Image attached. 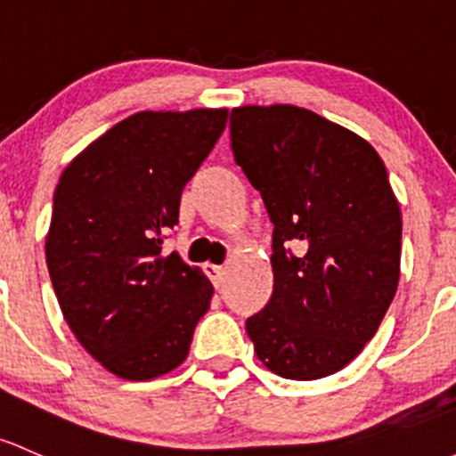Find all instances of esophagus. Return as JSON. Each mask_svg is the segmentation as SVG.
Segmentation results:
<instances>
[{
  "label": "esophagus",
  "instance_id": "esophagus-1",
  "mask_svg": "<svg viewBox=\"0 0 456 456\" xmlns=\"http://www.w3.org/2000/svg\"><path fill=\"white\" fill-rule=\"evenodd\" d=\"M205 273H208L209 280H212L216 286L223 284V280H224V268H223V266H218V265H205Z\"/></svg>",
  "mask_w": 456,
  "mask_h": 456
}]
</instances>
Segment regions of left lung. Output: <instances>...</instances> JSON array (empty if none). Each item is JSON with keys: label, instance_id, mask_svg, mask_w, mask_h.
<instances>
[{"label": "left lung", "instance_id": "left-lung-1", "mask_svg": "<svg viewBox=\"0 0 456 456\" xmlns=\"http://www.w3.org/2000/svg\"><path fill=\"white\" fill-rule=\"evenodd\" d=\"M232 151L273 223V295L247 319L256 354L289 380L337 373L362 352L400 280L402 214L380 155L292 104L238 107Z\"/></svg>", "mask_w": 456, "mask_h": 456}]
</instances>
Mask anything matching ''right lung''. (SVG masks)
Returning a JSON list of instances; mask_svg holds the SVG:
<instances>
[{
    "label": "right lung",
    "mask_w": 456,
    "mask_h": 456,
    "mask_svg": "<svg viewBox=\"0 0 456 456\" xmlns=\"http://www.w3.org/2000/svg\"><path fill=\"white\" fill-rule=\"evenodd\" d=\"M227 109L140 111L61 175L45 260L67 325L104 369L152 380L188 358L214 286L164 253L181 191L223 135Z\"/></svg>",
    "instance_id": "obj_1"
}]
</instances>
